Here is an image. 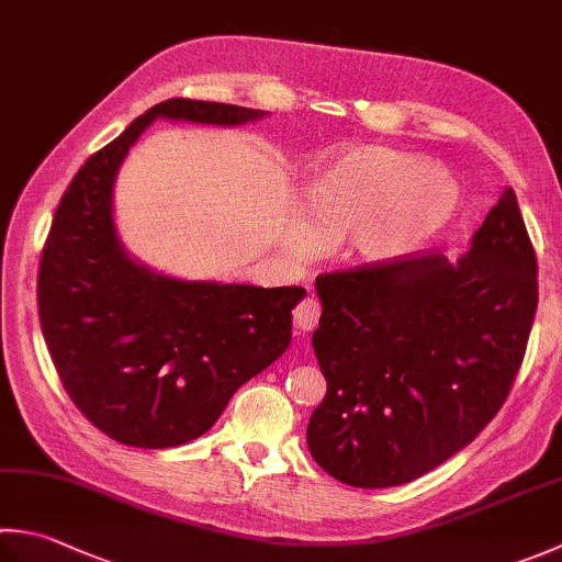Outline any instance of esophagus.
Listing matches in <instances>:
<instances>
[{
  "label": "esophagus",
  "mask_w": 562,
  "mask_h": 562,
  "mask_svg": "<svg viewBox=\"0 0 562 562\" xmlns=\"http://www.w3.org/2000/svg\"><path fill=\"white\" fill-rule=\"evenodd\" d=\"M294 326L300 328L302 334L306 331H314L316 324H318V316H322V304L314 296H304V300L294 306Z\"/></svg>",
  "instance_id": "34e87169"
}]
</instances>
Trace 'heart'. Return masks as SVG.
I'll use <instances>...</instances> for the list:
<instances>
[{"label": "heart", "instance_id": "1", "mask_svg": "<svg viewBox=\"0 0 562 562\" xmlns=\"http://www.w3.org/2000/svg\"><path fill=\"white\" fill-rule=\"evenodd\" d=\"M453 175L384 146H356L314 172L304 190L310 222H296L290 248L300 256L350 236L368 262L412 256L456 216Z\"/></svg>", "mask_w": 562, "mask_h": 562}]
</instances>
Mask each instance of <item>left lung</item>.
<instances>
[{
  "label": "left lung",
  "instance_id": "8db88e82",
  "mask_svg": "<svg viewBox=\"0 0 562 562\" xmlns=\"http://www.w3.org/2000/svg\"><path fill=\"white\" fill-rule=\"evenodd\" d=\"M536 250L512 187L463 258L412 252L316 278L326 397L316 465L350 487L426 475L485 428L519 372L538 306Z\"/></svg>",
  "mask_w": 562,
  "mask_h": 562
}]
</instances>
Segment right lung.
Wrapping results in <instances>:
<instances>
[{
	"instance_id": "obj_1",
	"label": "right lung",
	"mask_w": 562,
	"mask_h": 562,
	"mask_svg": "<svg viewBox=\"0 0 562 562\" xmlns=\"http://www.w3.org/2000/svg\"><path fill=\"white\" fill-rule=\"evenodd\" d=\"M158 116L236 126L258 109L175 97L150 106L72 178L38 266V318L72 404L99 431L136 448L202 436L240 384L292 338L304 288L184 282L131 260L112 218L121 160Z\"/></svg>"
}]
</instances>
